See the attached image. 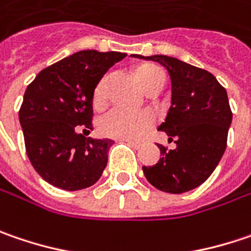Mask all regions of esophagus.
Here are the masks:
<instances>
[{"instance_id":"1","label":"esophagus","mask_w":251,"mask_h":251,"mask_svg":"<svg viewBox=\"0 0 251 251\" xmlns=\"http://www.w3.org/2000/svg\"><path fill=\"white\" fill-rule=\"evenodd\" d=\"M121 141H126V143H128V144L134 147V148H140L141 147V143H138V141H132V140H121Z\"/></svg>"}]
</instances>
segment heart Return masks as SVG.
<instances>
[{"instance_id":"heart-1","label":"heart","mask_w":251,"mask_h":251,"mask_svg":"<svg viewBox=\"0 0 251 251\" xmlns=\"http://www.w3.org/2000/svg\"><path fill=\"white\" fill-rule=\"evenodd\" d=\"M137 77L145 90L155 84L165 83V72L155 65H141L137 69ZM106 77H103L94 90V100L104 97ZM154 116L150 111H132L126 107H113L99 120V130L103 135L119 140L141 138L154 124Z\"/></svg>"}]
</instances>
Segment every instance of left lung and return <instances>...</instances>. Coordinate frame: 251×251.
Here are the masks:
<instances>
[{
	"instance_id": "8db88e82",
	"label": "left lung",
	"mask_w": 251,
	"mask_h": 251,
	"mask_svg": "<svg viewBox=\"0 0 251 251\" xmlns=\"http://www.w3.org/2000/svg\"><path fill=\"white\" fill-rule=\"evenodd\" d=\"M168 70L172 86L171 107L158 130L175 138V150L158 144L161 155L155 165L143 167L152 186L168 194H183L202 185L218 167L227 145L232 110L226 89L207 70L176 57L141 56Z\"/></svg>"
}]
</instances>
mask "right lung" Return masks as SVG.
<instances>
[{"instance_id":"obj_1","label":"right lung","mask_w":251,"mask_h":251,"mask_svg":"<svg viewBox=\"0 0 251 251\" xmlns=\"http://www.w3.org/2000/svg\"><path fill=\"white\" fill-rule=\"evenodd\" d=\"M126 56L80 50L41 70L26 87L19 123L32 167L48 183L79 191L100 179L114 141L96 140L84 132L93 130L97 83Z\"/></svg>"}]
</instances>
